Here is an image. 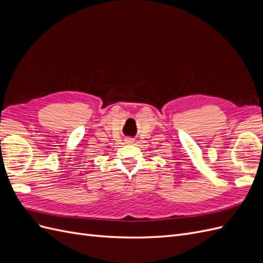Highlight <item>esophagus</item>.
<instances>
[{
    "label": "esophagus",
    "mask_w": 263,
    "mask_h": 263,
    "mask_svg": "<svg viewBox=\"0 0 263 263\" xmlns=\"http://www.w3.org/2000/svg\"><path fill=\"white\" fill-rule=\"evenodd\" d=\"M127 144H133V142H134V140L133 139H127Z\"/></svg>",
    "instance_id": "1"
}]
</instances>
